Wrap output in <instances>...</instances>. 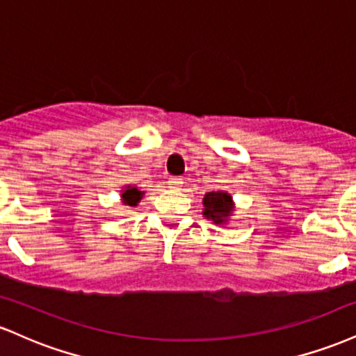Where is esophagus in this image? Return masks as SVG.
Returning a JSON list of instances; mask_svg holds the SVG:
<instances>
[{
	"label": "esophagus",
	"mask_w": 356,
	"mask_h": 356,
	"mask_svg": "<svg viewBox=\"0 0 356 356\" xmlns=\"http://www.w3.org/2000/svg\"><path fill=\"white\" fill-rule=\"evenodd\" d=\"M182 179H179V177H170L169 179V186L170 187H181L182 186Z\"/></svg>",
	"instance_id": "esophagus-1"
}]
</instances>
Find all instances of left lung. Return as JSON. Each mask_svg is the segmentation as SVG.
Wrapping results in <instances>:
<instances>
[{"mask_svg": "<svg viewBox=\"0 0 356 356\" xmlns=\"http://www.w3.org/2000/svg\"><path fill=\"white\" fill-rule=\"evenodd\" d=\"M204 216L216 224L226 222L232 211V197L227 192H207L204 197Z\"/></svg>", "mask_w": 356, "mask_h": 356, "instance_id": "left-lung-1", "label": "left lung"}]
</instances>
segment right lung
Masks as SVG:
<instances>
[{
  "label": "right lung",
  "mask_w": 356,
  "mask_h": 356,
  "mask_svg": "<svg viewBox=\"0 0 356 356\" xmlns=\"http://www.w3.org/2000/svg\"><path fill=\"white\" fill-rule=\"evenodd\" d=\"M142 194H144V192L138 191L137 187H127V189L122 192V199H124L125 206H137V202L142 199Z\"/></svg>",
  "instance_id": "right-lung-1"
}]
</instances>
